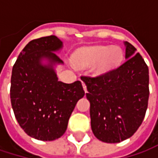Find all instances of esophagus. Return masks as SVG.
I'll return each instance as SVG.
<instances>
[{"label": "esophagus", "mask_w": 158, "mask_h": 158, "mask_svg": "<svg viewBox=\"0 0 158 158\" xmlns=\"http://www.w3.org/2000/svg\"><path fill=\"white\" fill-rule=\"evenodd\" d=\"M82 86H83V89H84V90H85V92L87 91V87H86V84L82 81Z\"/></svg>", "instance_id": "34e87169"}]
</instances>
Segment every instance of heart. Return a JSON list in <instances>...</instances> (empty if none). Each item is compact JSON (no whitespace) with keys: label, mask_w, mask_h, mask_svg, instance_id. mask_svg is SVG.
<instances>
[{"label":"heart","mask_w":158,"mask_h":158,"mask_svg":"<svg viewBox=\"0 0 158 158\" xmlns=\"http://www.w3.org/2000/svg\"><path fill=\"white\" fill-rule=\"evenodd\" d=\"M76 63L86 67L92 63V72L96 75L104 74L120 66L123 58V53L118 47L94 46L79 49L74 56Z\"/></svg>","instance_id":"1"}]
</instances>
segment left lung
<instances>
[{"label":"left lung","instance_id":"1","mask_svg":"<svg viewBox=\"0 0 158 158\" xmlns=\"http://www.w3.org/2000/svg\"><path fill=\"white\" fill-rule=\"evenodd\" d=\"M124 46L126 61L119 68L94 78L81 76L90 103L92 132L105 143L131 137L142 124L148 105V67L133 45Z\"/></svg>","mask_w":158,"mask_h":158}]
</instances>
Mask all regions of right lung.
<instances>
[{"label":"right lung","instance_id":"add662e5","mask_svg":"<svg viewBox=\"0 0 158 158\" xmlns=\"http://www.w3.org/2000/svg\"><path fill=\"white\" fill-rule=\"evenodd\" d=\"M55 35L30 41L13 67L11 103L21 128L31 137L53 141L61 137L78 101L84 95L79 80L58 81L53 65L63 61L55 51L62 48ZM46 58L49 63L43 65Z\"/></svg>","mask_w":158,"mask_h":158}]
</instances>
